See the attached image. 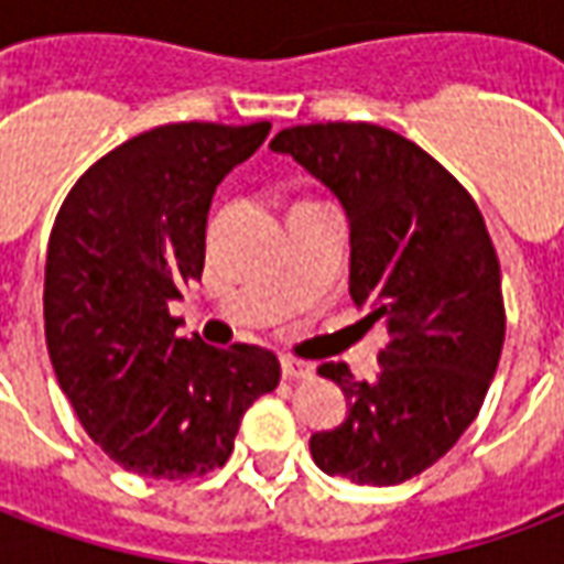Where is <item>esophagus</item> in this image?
<instances>
[{"instance_id":"obj_1","label":"esophagus","mask_w":564,"mask_h":564,"mask_svg":"<svg viewBox=\"0 0 564 564\" xmlns=\"http://www.w3.org/2000/svg\"><path fill=\"white\" fill-rule=\"evenodd\" d=\"M283 368V378L290 380H311L314 378V366L311 362H305V359H293V356H286L281 362Z\"/></svg>"}]
</instances>
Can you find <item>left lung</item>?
I'll return each instance as SVG.
<instances>
[{"instance_id":"obj_1","label":"left lung","mask_w":564,"mask_h":564,"mask_svg":"<svg viewBox=\"0 0 564 564\" xmlns=\"http://www.w3.org/2000/svg\"><path fill=\"white\" fill-rule=\"evenodd\" d=\"M269 148L338 196L350 220V295L390 332L378 380H356L347 362L317 368L350 408L311 437V456L354 484H404L474 423L498 368L505 299L484 214L441 162L375 123L290 127Z\"/></svg>"}]
</instances>
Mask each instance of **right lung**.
I'll list each match as a JSON object with an SVG mask.
<instances>
[{"label": "right lung", "mask_w": 564, "mask_h": 564, "mask_svg": "<svg viewBox=\"0 0 564 564\" xmlns=\"http://www.w3.org/2000/svg\"><path fill=\"white\" fill-rule=\"evenodd\" d=\"M271 123H169L105 153L56 214L44 338L56 380L108 459L189 480L232 456L241 416L281 383L257 344L177 338L184 283L202 278L210 196Z\"/></svg>", "instance_id": "add662e5"}]
</instances>
